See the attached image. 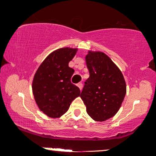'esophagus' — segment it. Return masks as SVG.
<instances>
[{"instance_id":"obj_1","label":"esophagus","mask_w":156,"mask_h":156,"mask_svg":"<svg viewBox=\"0 0 156 156\" xmlns=\"http://www.w3.org/2000/svg\"><path fill=\"white\" fill-rule=\"evenodd\" d=\"M77 86L79 88H80V89H82V87H83V84H82L81 83H79L77 84Z\"/></svg>"}]
</instances>
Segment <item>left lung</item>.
Instances as JSON below:
<instances>
[{"label":"left lung","mask_w":156,"mask_h":156,"mask_svg":"<svg viewBox=\"0 0 156 156\" xmlns=\"http://www.w3.org/2000/svg\"><path fill=\"white\" fill-rule=\"evenodd\" d=\"M89 77L80 98L94 120L105 121L118 112L125 98L126 83L121 71L101 51H89L85 57Z\"/></svg>","instance_id":"1"}]
</instances>
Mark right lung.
<instances>
[{"mask_svg": "<svg viewBox=\"0 0 156 156\" xmlns=\"http://www.w3.org/2000/svg\"><path fill=\"white\" fill-rule=\"evenodd\" d=\"M78 49L64 47L53 51L34 75V99L41 112L50 118H60L80 95V89L71 83L74 70L69 67Z\"/></svg>", "mask_w": 156, "mask_h": 156, "instance_id": "1", "label": "right lung"}]
</instances>
